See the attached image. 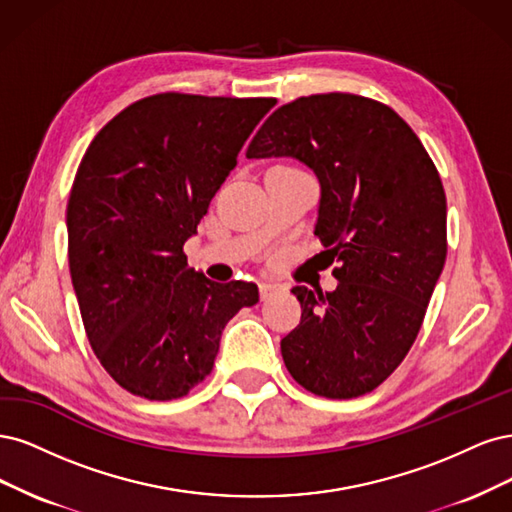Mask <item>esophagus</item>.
Masks as SVG:
<instances>
[{"label":"esophagus","instance_id":"34e87169","mask_svg":"<svg viewBox=\"0 0 512 512\" xmlns=\"http://www.w3.org/2000/svg\"><path fill=\"white\" fill-rule=\"evenodd\" d=\"M278 291V285H272V283H259V295L261 300H268L272 293Z\"/></svg>","mask_w":512,"mask_h":512}]
</instances>
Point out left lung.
<instances>
[{
    "label": "left lung",
    "mask_w": 512,
    "mask_h": 512,
    "mask_svg": "<svg viewBox=\"0 0 512 512\" xmlns=\"http://www.w3.org/2000/svg\"><path fill=\"white\" fill-rule=\"evenodd\" d=\"M246 157H291L315 172V236L340 263L334 291L291 289L302 319L280 340L289 374L332 400L376 389L415 342L447 259L434 161L389 106L351 93L280 106Z\"/></svg>",
    "instance_id": "obj_1"
}]
</instances>
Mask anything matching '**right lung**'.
<instances>
[{"label":"right lung","mask_w":512,"mask_h":512,"mask_svg":"<svg viewBox=\"0 0 512 512\" xmlns=\"http://www.w3.org/2000/svg\"><path fill=\"white\" fill-rule=\"evenodd\" d=\"M276 100L159 93L89 144L68 202V257L87 338L129 393L168 402L200 385L257 285L214 283L185 242Z\"/></svg>","instance_id":"1"}]
</instances>
